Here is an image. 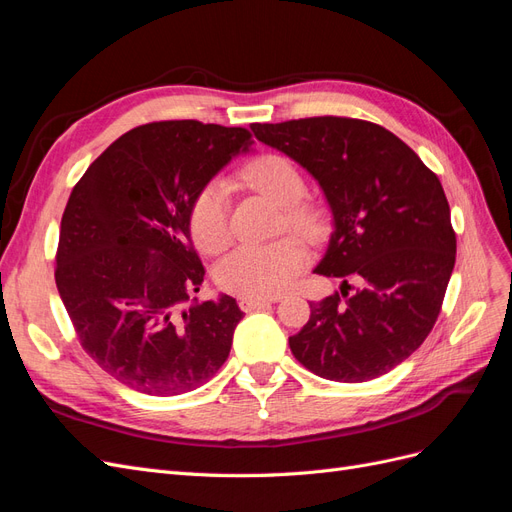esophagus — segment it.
Returning a JSON list of instances; mask_svg holds the SVG:
<instances>
[{
    "label": "esophagus",
    "instance_id": "1",
    "mask_svg": "<svg viewBox=\"0 0 512 512\" xmlns=\"http://www.w3.org/2000/svg\"><path fill=\"white\" fill-rule=\"evenodd\" d=\"M277 297H271V299H254V297H243L239 299V307L243 309V312H256V309H262L267 307L271 303H275Z\"/></svg>",
    "mask_w": 512,
    "mask_h": 512
}]
</instances>
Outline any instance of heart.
<instances>
[{
	"mask_svg": "<svg viewBox=\"0 0 512 512\" xmlns=\"http://www.w3.org/2000/svg\"><path fill=\"white\" fill-rule=\"evenodd\" d=\"M241 177L284 207L286 224L307 239L320 237L324 215L307 203V183L301 170L288 158L265 153L243 168ZM194 245L205 254H218L230 241L228 194L222 181H211L200 190L188 213ZM307 265V250L299 237H284L273 243L241 245L226 254L213 271L215 284L239 297L267 299L284 292Z\"/></svg>",
	"mask_w": 512,
	"mask_h": 512,
	"instance_id": "1",
	"label": "heart"
}]
</instances>
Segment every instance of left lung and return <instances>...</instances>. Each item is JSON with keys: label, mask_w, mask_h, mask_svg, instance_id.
I'll use <instances>...</instances> for the list:
<instances>
[{"label": "left lung", "mask_w": 512, "mask_h": 512, "mask_svg": "<svg viewBox=\"0 0 512 512\" xmlns=\"http://www.w3.org/2000/svg\"><path fill=\"white\" fill-rule=\"evenodd\" d=\"M252 130L307 168L333 211L335 230L314 271L342 277V294L309 303L312 316L288 337L294 359L335 382L386 374L425 342L455 267L457 239L440 179L371 121L327 115ZM348 279L360 284L352 295Z\"/></svg>", "instance_id": "obj_1"}]
</instances>
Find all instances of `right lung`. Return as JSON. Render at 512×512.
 Returning <instances> with one entry per match:
<instances>
[{
  "label": "right lung",
  "mask_w": 512,
  "mask_h": 512,
  "mask_svg": "<svg viewBox=\"0 0 512 512\" xmlns=\"http://www.w3.org/2000/svg\"><path fill=\"white\" fill-rule=\"evenodd\" d=\"M250 145L245 128L153 121L119 136L74 185L61 218L57 290L83 350L128 389L188 393L228 359L243 312L226 294L194 297L205 267L188 213Z\"/></svg>",
  "instance_id": "add662e5"
}]
</instances>
